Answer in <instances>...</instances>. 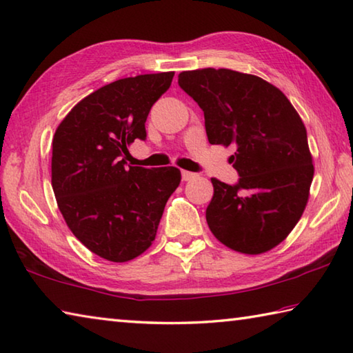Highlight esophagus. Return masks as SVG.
Returning a JSON list of instances; mask_svg holds the SVG:
<instances>
[{
  "label": "esophagus",
  "instance_id": "obj_1",
  "mask_svg": "<svg viewBox=\"0 0 353 353\" xmlns=\"http://www.w3.org/2000/svg\"><path fill=\"white\" fill-rule=\"evenodd\" d=\"M196 172H191V171H182V181L185 182H190L193 181V179H196Z\"/></svg>",
  "mask_w": 353,
  "mask_h": 353
}]
</instances>
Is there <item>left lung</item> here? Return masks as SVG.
<instances>
[{
	"label": "left lung",
	"instance_id": "8db88e82",
	"mask_svg": "<svg viewBox=\"0 0 353 353\" xmlns=\"http://www.w3.org/2000/svg\"><path fill=\"white\" fill-rule=\"evenodd\" d=\"M179 86L203 111L208 142L236 146L230 162L238 183L211 179V233L236 252H268L287 238L309 201L313 163L303 120L278 88L256 75L185 70Z\"/></svg>",
	"mask_w": 353,
	"mask_h": 353
}]
</instances>
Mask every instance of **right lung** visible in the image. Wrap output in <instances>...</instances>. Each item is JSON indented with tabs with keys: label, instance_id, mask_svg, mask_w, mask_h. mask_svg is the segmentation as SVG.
Masks as SVG:
<instances>
[{
	"label": "right lung",
	"instance_id": "add662e5",
	"mask_svg": "<svg viewBox=\"0 0 353 353\" xmlns=\"http://www.w3.org/2000/svg\"><path fill=\"white\" fill-rule=\"evenodd\" d=\"M174 72L128 77L89 94L57 128L52 188L70 232L100 258L126 262L156 238L170 196L181 183L176 166H128L134 140L146 139L152 105Z\"/></svg>",
	"mask_w": 353,
	"mask_h": 353
}]
</instances>
